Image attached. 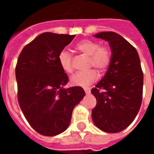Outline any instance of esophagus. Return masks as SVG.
Listing matches in <instances>:
<instances>
[{"label": "esophagus", "mask_w": 154, "mask_h": 154, "mask_svg": "<svg viewBox=\"0 0 154 154\" xmlns=\"http://www.w3.org/2000/svg\"><path fill=\"white\" fill-rule=\"evenodd\" d=\"M84 91H85V92H86V94H89L91 92V89H90V88H85V89H84Z\"/></svg>", "instance_id": "obj_1"}]
</instances>
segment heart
Here are the masks:
<instances>
[{"instance_id":"obj_1","label":"heart","mask_w":154,"mask_h":154,"mask_svg":"<svg viewBox=\"0 0 154 154\" xmlns=\"http://www.w3.org/2000/svg\"><path fill=\"white\" fill-rule=\"evenodd\" d=\"M76 48L89 57L88 66L94 67L100 72H104L109 67L111 60V54L106 46H101L95 40L84 39L76 44ZM58 63L66 72L73 71L72 65V55L68 51L62 50L58 54ZM99 75L95 69L78 72L71 77V83L78 87H87L98 79Z\"/></svg>"}]
</instances>
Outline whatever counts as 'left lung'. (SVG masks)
<instances>
[{
	"label": "left lung",
	"mask_w": 154,
	"mask_h": 154,
	"mask_svg": "<svg viewBox=\"0 0 154 154\" xmlns=\"http://www.w3.org/2000/svg\"><path fill=\"white\" fill-rule=\"evenodd\" d=\"M109 42L111 60L106 75L91 89L97 106L91 117L97 128L107 133L126 129L135 119L143 98V74L135 48L115 32L94 35Z\"/></svg>",
	"instance_id": "1"
}]
</instances>
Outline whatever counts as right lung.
<instances>
[{
	"label": "right lung",
	"instance_id": "1",
	"mask_svg": "<svg viewBox=\"0 0 154 154\" xmlns=\"http://www.w3.org/2000/svg\"><path fill=\"white\" fill-rule=\"evenodd\" d=\"M75 35L50 32L38 35L24 47L15 67L18 101L36 132L55 136L67 129L74 107L85 96L81 87L64 88L68 77L58 54Z\"/></svg>",
	"mask_w": 154,
	"mask_h": 154
}]
</instances>
